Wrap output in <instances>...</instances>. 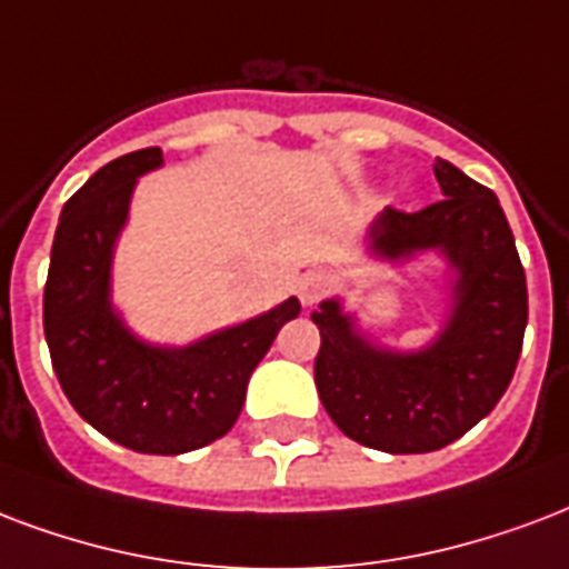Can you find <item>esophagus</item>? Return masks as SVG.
<instances>
[{"label": "esophagus", "instance_id": "esophagus-1", "mask_svg": "<svg viewBox=\"0 0 569 569\" xmlns=\"http://www.w3.org/2000/svg\"><path fill=\"white\" fill-rule=\"evenodd\" d=\"M331 289V277L325 274V271H307V274L295 283V295L301 298L303 307H313L325 298V292Z\"/></svg>", "mask_w": 569, "mask_h": 569}]
</instances>
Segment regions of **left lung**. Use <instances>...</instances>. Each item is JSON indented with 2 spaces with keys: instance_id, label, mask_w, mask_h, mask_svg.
Instances as JSON below:
<instances>
[{
  "instance_id": "1",
  "label": "left lung",
  "mask_w": 569,
  "mask_h": 569,
  "mask_svg": "<svg viewBox=\"0 0 569 569\" xmlns=\"http://www.w3.org/2000/svg\"><path fill=\"white\" fill-rule=\"evenodd\" d=\"M439 202L415 214L385 208L370 227V253L402 262L439 250L457 274L450 316L418 352L367 340L340 298L319 303L322 333L316 388L337 427L372 450L429 453L448 448L505 397L528 325L526 271L498 197L436 158Z\"/></svg>"
}]
</instances>
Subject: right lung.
<instances>
[{
  "label": "right lung",
  "instance_id": "right-lung-1",
  "mask_svg": "<svg viewBox=\"0 0 569 569\" xmlns=\"http://www.w3.org/2000/svg\"><path fill=\"white\" fill-rule=\"evenodd\" d=\"M160 149L110 160L62 208L43 286V337L64 397L98 432L137 453L176 457L227 436L247 381L298 298L190 346L140 340L112 307V250L128 223L137 179Z\"/></svg>",
  "mask_w": 569,
  "mask_h": 569
}]
</instances>
